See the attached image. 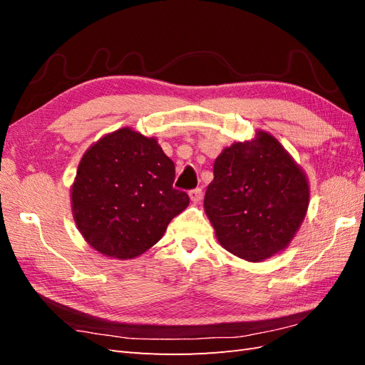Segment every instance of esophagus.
<instances>
[{"mask_svg":"<svg viewBox=\"0 0 365 365\" xmlns=\"http://www.w3.org/2000/svg\"><path fill=\"white\" fill-rule=\"evenodd\" d=\"M190 199L192 200V202L195 204H197L200 199H202V190L200 188H195V190H191L190 191Z\"/></svg>","mask_w":365,"mask_h":365,"instance_id":"obj_1","label":"esophagus"}]
</instances>
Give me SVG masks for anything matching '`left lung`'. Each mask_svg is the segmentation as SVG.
Masks as SVG:
<instances>
[{"mask_svg": "<svg viewBox=\"0 0 365 365\" xmlns=\"http://www.w3.org/2000/svg\"><path fill=\"white\" fill-rule=\"evenodd\" d=\"M205 213L220 245L240 259L263 262L285 250L309 207V182L267 131L234 143L215 160Z\"/></svg>", "mask_w": 365, "mask_h": 365, "instance_id": "obj_1", "label": "left lung"}]
</instances>
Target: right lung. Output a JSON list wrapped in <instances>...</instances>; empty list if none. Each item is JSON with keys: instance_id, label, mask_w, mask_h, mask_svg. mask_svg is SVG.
Listing matches in <instances>:
<instances>
[{"instance_id": "right-lung-1", "label": "right lung", "mask_w": 365, "mask_h": 365, "mask_svg": "<svg viewBox=\"0 0 365 365\" xmlns=\"http://www.w3.org/2000/svg\"><path fill=\"white\" fill-rule=\"evenodd\" d=\"M174 178V161L155 138L128 127L100 138L84 152L72 185L76 227L106 257H138L190 204Z\"/></svg>"}]
</instances>
